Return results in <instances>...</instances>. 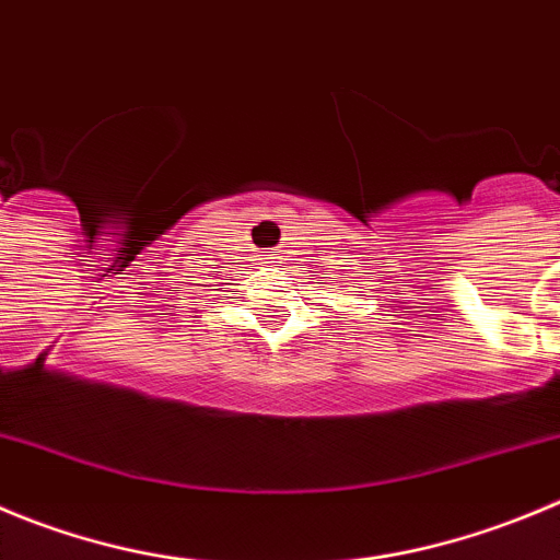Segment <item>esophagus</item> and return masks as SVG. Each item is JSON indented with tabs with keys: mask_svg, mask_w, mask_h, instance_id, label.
I'll use <instances>...</instances> for the list:
<instances>
[{
	"mask_svg": "<svg viewBox=\"0 0 560 560\" xmlns=\"http://www.w3.org/2000/svg\"><path fill=\"white\" fill-rule=\"evenodd\" d=\"M265 259H270V262H273V259H279V256H276V250H265Z\"/></svg>",
	"mask_w": 560,
	"mask_h": 560,
	"instance_id": "1",
	"label": "esophagus"
}]
</instances>
